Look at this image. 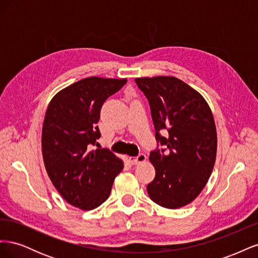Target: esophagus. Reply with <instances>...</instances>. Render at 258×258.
<instances>
[{
  "instance_id": "34e87169",
  "label": "esophagus",
  "mask_w": 258,
  "mask_h": 258,
  "mask_svg": "<svg viewBox=\"0 0 258 258\" xmlns=\"http://www.w3.org/2000/svg\"><path fill=\"white\" fill-rule=\"evenodd\" d=\"M146 160V156L144 154H139L136 157H129V161L132 165H138V163L144 162Z\"/></svg>"
}]
</instances>
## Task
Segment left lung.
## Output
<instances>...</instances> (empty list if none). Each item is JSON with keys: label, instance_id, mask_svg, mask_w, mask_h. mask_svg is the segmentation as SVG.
<instances>
[{"label": "left lung", "instance_id": "left-lung-1", "mask_svg": "<svg viewBox=\"0 0 258 258\" xmlns=\"http://www.w3.org/2000/svg\"><path fill=\"white\" fill-rule=\"evenodd\" d=\"M136 83L148 100L156 141L163 146L150 154L156 175L146 187L148 196L163 208H182L197 198L212 173L217 148L212 112L198 91L176 77Z\"/></svg>", "mask_w": 258, "mask_h": 258}]
</instances>
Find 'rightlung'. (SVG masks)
I'll return each instance as SVG.
<instances>
[{"mask_svg":"<svg viewBox=\"0 0 258 258\" xmlns=\"http://www.w3.org/2000/svg\"><path fill=\"white\" fill-rule=\"evenodd\" d=\"M126 79L87 77L54 96L45 114L42 153L46 171L68 204L85 211L110 196L122 160L107 148L91 150L101 137L97 123L104 101Z\"/></svg>","mask_w":258,"mask_h":258,"instance_id":"1","label":"right lung"}]
</instances>
